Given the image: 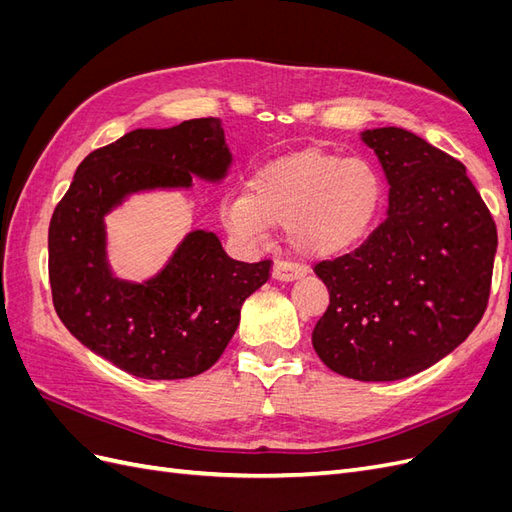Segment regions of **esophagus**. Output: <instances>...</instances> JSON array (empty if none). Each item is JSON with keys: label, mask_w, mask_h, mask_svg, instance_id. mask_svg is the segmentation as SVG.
<instances>
[{"label": "esophagus", "mask_w": 512, "mask_h": 512, "mask_svg": "<svg viewBox=\"0 0 512 512\" xmlns=\"http://www.w3.org/2000/svg\"><path fill=\"white\" fill-rule=\"evenodd\" d=\"M303 275H305V267L294 265V262L277 260L273 265V280H277V282H294Z\"/></svg>", "instance_id": "esophagus-1"}]
</instances>
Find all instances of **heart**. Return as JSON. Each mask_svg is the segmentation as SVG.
Masks as SVG:
<instances>
[{
	"instance_id": "heart-1",
	"label": "heart",
	"mask_w": 512,
	"mask_h": 512,
	"mask_svg": "<svg viewBox=\"0 0 512 512\" xmlns=\"http://www.w3.org/2000/svg\"><path fill=\"white\" fill-rule=\"evenodd\" d=\"M380 205L382 181L369 162L307 149L256 170L247 194L222 205V222L245 243H262L273 224H286L299 254L329 258L367 235Z\"/></svg>"
}]
</instances>
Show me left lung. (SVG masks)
<instances>
[{"label": "left lung", "mask_w": 512, "mask_h": 512, "mask_svg": "<svg viewBox=\"0 0 512 512\" xmlns=\"http://www.w3.org/2000/svg\"><path fill=\"white\" fill-rule=\"evenodd\" d=\"M389 183L386 220L316 265L329 307L312 333L320 361L393 382L451 354L485 314L498 230L466 166L408 130L361 132Z\"/></svg>", "instance_id": "8db88e82"}]
</instances>
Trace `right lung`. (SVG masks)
Here are the masks:
<instances>
[{
    "label": "right lung",
    "mask_w": 512,
    "mask_h": 512,
    "mask_svg": "<svg viewBox=\"0 0 512 512\" xmlns=\"http://www.w3.org/2000/svg\"><path fill=\"white\" fill-rule=\"evenodd\" d=\"M232 164L222 121L138 128L79 164L49 226V280L59 320L83 346L145 380L203 374L239 327L241 305L269 280L271 260L228 258L220 239L192 230L145 282L108 265L104 218L132 194L220 183Z\"/></svg>",
    "instance_id": "obj_1"
}]
</instances>
